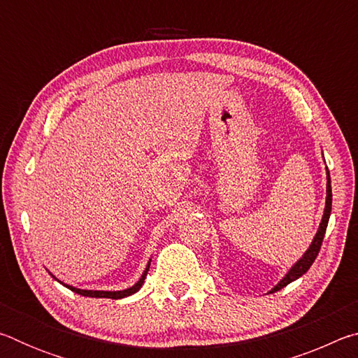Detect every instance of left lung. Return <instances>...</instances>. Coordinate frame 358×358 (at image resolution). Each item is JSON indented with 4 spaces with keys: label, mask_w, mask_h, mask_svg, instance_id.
Instances as JSON below:
<instances>
[{
    "label": "left lung",
    "mask_w": 358,
    "mask_h": 358,
    "mask_svg": "<svg viewBox=\"0 0 358 358\" xmlns=\"http://www.w3.org/2000/svg\"><path fill=\"white\" fill-rule=\"evenodd\" d=\"M330 213H331V183H330V172H329V169H327L325 210H324L322 221H320V224H319L317 234L314 235V240L311 241V245L306 250V252L303 254V256L292 265V268L287 271L286 276H284L282 280L278 282L273 289L270 290V294H273V292H276V290H281L282 287H286L287 284H290L295 280H299L300 276H303L308 270H310V266L313 265L314 260H316L317 254L320 251V246H322V240H324V235H325V230H327V224H329V220H330Z\"/></svg>",
    "instance_id": "8db88e82"
}]
</instances>
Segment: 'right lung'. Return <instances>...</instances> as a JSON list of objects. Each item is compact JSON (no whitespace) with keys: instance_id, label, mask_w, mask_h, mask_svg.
<instances>
[{"instance_id":"obj_1","label":"right lung","mask_w":358,"mask_h":358,"mask_svg":"<svg viewBox=\"0 0 358 358\" xmlns=\"http://www.w3.org/2000/svg\"><path fill=\"white\" fill-rule=\"evenodd\" d=\"M148 270H150V262H148V265H147V268H145L143 275L141 276V280H138L132 287H128V289H124V290H87V289H77V287H74V286H69V284H63L62 281H59V282H62L64 287L71 289L72 292H76V294L82 295V296H93V299H112V300H118V299H124V296H129V295H132V294H136L137 290L142 287L145 278H147ZM52 276H53V275H52ZM53 278H55V276H53ZM55 280H57V278H55Z\"/></svg>"}]
</instances>
